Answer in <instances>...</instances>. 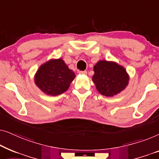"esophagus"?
I'll use <instances>...</instances> for the list:
<instances>
[{"instance_id":"1","label":"esophagus","mask_w":159,"mask_h":159,"mask_svg":"<svg viewBox=\"0 0 159 159\" xmlns=\"http://www.w3.org/2000/svg\"><path fill=\"white\" fill-rule=\"evenodd\" d=\"M79 73L80 74V75H87V71H80Z\"/></svg>"}]
</instances>
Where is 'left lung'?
Listing matches in <instances>:
<instances>
[{
	"mask_svg": "<svg viewBox=\"0 0 159 159\" xmlns=\"http://www.w3.org/2000/svg\"><path fill=\"white\" fill-rule=\"evenodd\" d=\"M92 80L99 93L113 97L127 88L129 75L125 67L112 61H98L93 67Z\"/></svg>",
	"mask_w": 159,
	"mask_h": 159,
	"instance_id": "8db88e82",
	"label": "left lung"
}]
</instances>
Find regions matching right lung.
<instances>
[{"label": "right lung", "mask_w": 159, "mask_h": 159, "mask_svg": "<svg viewBox=\"0 0 159 159\" xmlns=\"http://www.w3.org/2000/svg\"><path fill=\"white\" fill-rule=\"evenodd\" d=\"M76 77L62 58H51L43 63L34 77L36 86L48 95L56 96L68 90Z\"/></svg>", "instance_id": "right-lung-1"}]
</instances>
